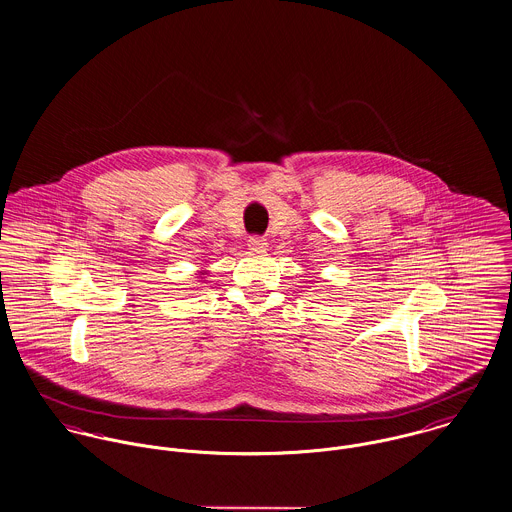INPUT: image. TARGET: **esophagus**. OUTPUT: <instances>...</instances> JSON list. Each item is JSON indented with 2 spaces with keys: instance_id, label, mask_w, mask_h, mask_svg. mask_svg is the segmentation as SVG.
Here are the masks:
<instances>
[{
  "instance_id": "esophagus-1",
  "label": "esophagus",
  "mask_w": 512,
  "mask_h": 512,
  "mask_svg": "<svg viewBox=\"0 0 512 512\" xmlns=\"http://www.w3.org/2000/svg\"><path fill=\"white\" fill-rule=\"evenodd\" d=\"M249 247H251L253 251H265V247H267V239H265V237H259V235L249 237Z\"/></svg>"
}]
</instances>
